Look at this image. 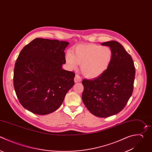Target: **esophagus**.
<instances>
[{
	"label": "esophagus",
	"instance_id": "esophagus-1",
	"mask_svg": "<svg viewBox=\"0 0 152 152\" xmlns=\"http://www.w3.org/2000/svg\"><path fill=\"white\" fill-rule=\"evenodd\" d=\"M81 81V78L78 75H75V77H74V82L75 83H79Z\"/></svg>",
	"mask_w": 152,
	"mask_h": 152
}]
</instances>
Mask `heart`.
<instances>
[{
	"mask_svg": "<svg viewBox=\"0 0 152 152\" xmlns=\"http://www.w3.org/2000/svg\"><path fill=\"white\" fill-rule=\"evenodd\" d=\"M113 58L111 49L95 44L80 45L68 52L65 61L68 68L75 69L81 65L82 74L87 78H96L105 72Z\"/></svg>",
	"mask_w": 152,
	"mask_h": 152,
	"instance_id": "b5f03b06",
	"label": "heart"
}]
</instances>
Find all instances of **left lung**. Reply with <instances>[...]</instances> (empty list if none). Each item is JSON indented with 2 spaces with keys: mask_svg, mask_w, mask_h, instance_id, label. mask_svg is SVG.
Masks as SVG:
<instances>
[{
  "mask_svg": "<svg viewBox=\"0 0 152 152\" xmlns=\"http://www.w3.org/2000/svg\"><path fill=\"white\" fill-rule=\"evenodd\" d=\"M109 46L113 58L108 69L92 80L84 79L82 100L94 115L106 118L121 112L133 91L135 67L131 56L116 41L101 44Z\"/></svg>",
  "mask_w": 152,
  "mask_h": 152,
  "instance_id": "1",
  "label": "left lung"
}]
</instances>
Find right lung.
Returning a JSON list of instances; mask_svg holds the SVG:
<instances>
[{"mask_svg": "<svg viewBox=\"0 0 152 152\" xmlns=\"http://www.w3.org/2000/svg\"><path fill=\"white\" fill-rule=\"evenodd\" d=\"M69 43L36 38L21 51L15 65L14 86L21 105L43 115L56 110L74 85L75 74L62 69Z\"/></svg>", "mask_w": 152, "mask_h": 152, "instance_id": "add662e5", "label": "right lung"}]
</instances>
